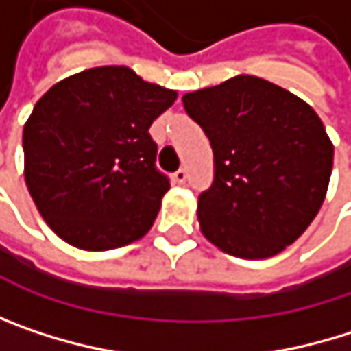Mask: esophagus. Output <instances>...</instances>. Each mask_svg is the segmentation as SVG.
Instances as JSON below:
<instances>
[{
  "label": "esophagus",
  "mask_w": 351,
  "mask_h": 351,
  "mask_svg": "<svg viewBox=\"0 0 351 351\" xmlns=\"http://www.w3.org/2000/svg\"><path fill=\"white\" fill-rule=\"evenodd\" d=\"M186 176H189L186 169H178L175 175H173V178H175V182H180V184H182V182L186 180Z\"/></svg>",
  "instance_id": "1"
}]
</instances>
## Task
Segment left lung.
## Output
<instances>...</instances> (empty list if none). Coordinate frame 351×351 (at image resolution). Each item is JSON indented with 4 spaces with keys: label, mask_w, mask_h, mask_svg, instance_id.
<instances>
[{
    "label": "left lung",
    "mask_w": 351,
    "mask_h": 351,
    "mask_svg": "<svg viewBox=\"0 0 351 351\" xmlns=\"http://www.w3.org/2000/svg\"><path fill=\"white\" fill-rule=\"evenodd\" d=\"M211 142L213 182L199 195L203 236L260 260L293 244L325 199L333 146L313 107L250 75L182 95Z\"/></svg>",
    "instance_id": "left-lung-1"
}]
</instances>
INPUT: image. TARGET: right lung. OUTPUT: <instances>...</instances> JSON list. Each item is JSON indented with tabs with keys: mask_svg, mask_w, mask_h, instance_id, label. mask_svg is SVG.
Wrapping results in <instances>:
<instances>
[{
	"mask_svg": "<svg viewBox=\"0 0 351 351\" xmlns=\"http://www.w3.org/2000/svg\"><path fill=\"white\" fill-rule=\"evenodd\" d=\"M175 99L128 66L77 73L40 97L24 125V175L58 238L101 252L152 228L171 180L148 130Z\"/></svg>",
	"mask_w": 351,
	"mask_h": 351,
	"instance_id": "add662e5",
	"label": "right lung"
}]
</instances>
